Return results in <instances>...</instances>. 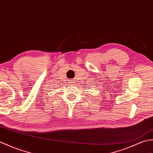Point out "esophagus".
<instances>
[{
    "label": "esophagus",
    "instance_id": "1",
    "mask_svg": "<svg viewBox=\"0 0 153 153\" xmlns=\"http://www.w3.org/2000/svg\"><path fill=\"white\" fill-rule=\"evenodd\" d=\"M74 80L73 79H71V80H68V83H69L71 84H74Z\"/></svg>",
    "mask_w": 153,
    "mask_h": 153
}]
</instances>
